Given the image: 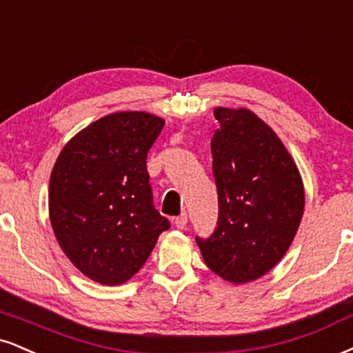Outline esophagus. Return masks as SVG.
<instances>
[{"mask_svg": "<svg viewBox=\"0 0 353 353\" xmlns=\"http://www.w3.org/2000/svg\"><path fill=\"white\" fill-rule=\"evenodd\" d=\"M174 225H176L179 230H184V228L188 227V214H181L179 217L174 219Z\"/></svg>", "mask_w": 353, "mask_h": 353, "instance_id": "esophagus-1", "label": "esophagus"}]
</instances>
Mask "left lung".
I'll return each instance as SVG.
<instances>
[{"label": "left lung", "instance_id": "obj_1", "mask_svg": "<svg viewBox=\"0 0 353 353\" xmlns=\"http://www.w3.org/2000/svg\"><path fill=\"white\" fill-rule=\"evenodd\" d=\"M217 228L197 240L205 265L225 281L265 276L286 254L304 214L298 165L278 134L248 108L214 110Z\"/></svg>", "mask_w": 353, "mask_h": 353}]
</instances>
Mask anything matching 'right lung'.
Here are the masks:
<instances>
[{
  "label": "right lung",
  "mask_w": 353,
  "mask_h": 353,
  "mask_svg": "<svg viewBox=\"0 0 353 353\" xmlns=\"http://www.w3.org/2000/svg\"><path fill=\"white\" fill-rule=\"evenodd\" d=\"M164 126L146 112L107 114L55 161L49 217L62 252L100 284L126 283L171 225L152 205L146 156Z\"/></svg>",
  "instance_id": "1"
}]
</instances>
